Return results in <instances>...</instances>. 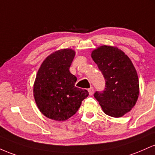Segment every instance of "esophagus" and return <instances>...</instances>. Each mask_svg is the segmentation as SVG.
<instances>
[{"instance_id":"34e87169","label":"esophagus","mask_w":155,"mask_h":155,"mask_svg":"<svg viewBox=\"0 0 155 155\" xmlns=\"http://www.w3.org/2000/svg\"><path fill=\"white\" fill-rule=\"evenodd\" d=\"M88 93H89V95H91H91L94 94V88L93 87H91L90 88H88Z\"/></svg>"}]
</instances>
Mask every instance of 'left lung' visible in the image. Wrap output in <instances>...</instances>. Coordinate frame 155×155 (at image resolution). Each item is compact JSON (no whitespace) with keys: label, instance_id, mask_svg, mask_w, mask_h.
<instances>
[{"label":"left lung","instance_id":"left-lung-1","mask_svg":"<svg viewBox=\"0 0 155 155\" xmlns=\"http://www.w3.org/2000/svg\"><path fill=\"white\" fill-rule=\"evenodd\" d=\"M105 80L103 91L94 96L105 114L121 117L135 106L139 95V81L136 69L129 57L117 48L102 45L91 52Z\"/></svg>","mask_w":155,"mask_h":155}]
</instances>
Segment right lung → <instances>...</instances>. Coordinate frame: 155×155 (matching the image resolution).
I'll return each instance as SVG.
<instances>
[{
	"mask_svg": "<svg viewBox=\"0 0 155 155\" xmlns=\"http://www.w3.org/2000/svg\"><path fill=\"white\" fill-rule=\"evenodd\" d=\"M75 52L61 49L48 55L40 66L34 85V100L40 112L55 121H65L76 114L88 96L75 86L77 78L69 72Z\"/></svg>",
	"mask_w": 155,
	"mask_h": 155,
	"instance_id": "obj_1",
	"label": "right lung"
}]
</instances>
